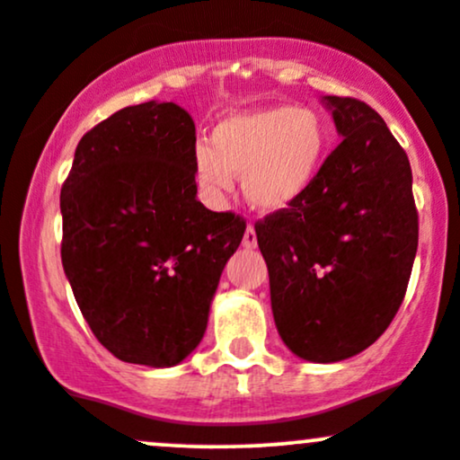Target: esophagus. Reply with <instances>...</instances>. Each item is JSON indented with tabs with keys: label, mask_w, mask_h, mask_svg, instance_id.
Segmentation results:
<instances>
[{
	"label": "esophagus",
	"mask_w": 460,
	"mask_h": 460,
	"mask_svg": "<svg viewBox=\"0 0 460 460\" xmlns=\"http://www.w3.org/2000/svg\"><path fill=\"white\" fill-rule=\"evenodd\" d=\"M242 246L244 248H255L257 246V234H255V226L248 225L244 231V237H242Z\"/></svg>",
	"instance_id": "34e87169"
}]
</instances>
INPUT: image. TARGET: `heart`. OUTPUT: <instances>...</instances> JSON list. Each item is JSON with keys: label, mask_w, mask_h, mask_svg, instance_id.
<instances>
[{"label": "heart", "mask_w": 460, "mask_h": 460, "mask_svg": "<svg viewBox=\"0 0 460 460\" xmlns=\"http://www.w3.org/2000/svg\"><path fill=\"white\" fill-rule=\"evenodd\" d=\"M329 140V128L314 110L270 105L229 114L212 129V146L194 149V179L205 197L218 200L234 175H244L248 203L281 212L315 181Z\"/></svg>", "instance_id": "b5f03b06"}]
</instances>
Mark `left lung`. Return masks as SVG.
<instances>
[{"instance_id":"1","label":"left lung","mask_w":460,"mask_h":460,"mask_svg":"<svg viewBox=\"0 0 460 460\" xmlns=\"http://www.w3.org/2000/svg\"><path fill=\"white\" fill-rule=\"evenodd\" d=\"M341 142L307 192L255 225L279 335L335 363L372 346L402 305L417 252L413 175L381 114L324 97Z\"/></svg>"}]
</instances>
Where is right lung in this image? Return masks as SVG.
<instances>
[{"instance_id": "add662e5", "label": "right lung", "mask_w": 460, "mask_h": 460, "mask_svg": "<svg viewBox=\"0 0 460 460\" xmlns=\"http://www.w3.org/2000/svg\"><path fill=\"white\" fill-rule=\"evenodd\" d=\"M197 129L177 103L119 110L79 140L60 192L62 266L79 311L120 361L181 363L246 223L197 199Z\"/></svg>"}]
</instances>
